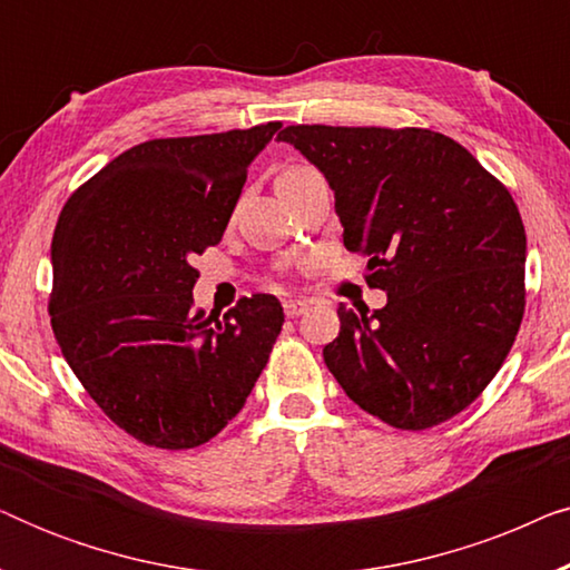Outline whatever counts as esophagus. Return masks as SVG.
Wrapping results in <instances>:
<instances>
[{"instance_id": "esophagus-1", "label": "esophagus", "mask_w": 570, "mask_h": 570, "mask_svg": "<svg viewBox=\"0 0 570 570\" xmlns=\"http://www.w3.org/2000/svg\"><path fill=\"white\" fill-rule=\"evenodd\" d=\"M283 308H285L287 318H298L308 311V303L306 301H285Z\"/></svg>"}]
</instances>
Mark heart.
<instances>
[{
    "label": "heart",
    "instance_id": "heart-1",
    "mask_svg": "<svg viewBox=\"0 0 570 570\" xmlns=\"http://www.w3.org/2000/svg\"><path fill=\"white\" fill-rule=\"evenodd\" d=\"M308 174H314V170L306 168V166H293V168H287L283 176H279V181H285V178H301V176H308Z\"/></svg>",
    "mask_w": 570,
    "mask_h": 570
}]
</instances>
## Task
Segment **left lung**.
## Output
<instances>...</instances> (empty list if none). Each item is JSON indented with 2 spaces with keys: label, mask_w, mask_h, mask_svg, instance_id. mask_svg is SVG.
Here are the masks:
<instances>
[{
  "label": "left lung",
  "mask_w": 570,
  "mask_h": 570,
  "mask_svg": "<svg viewBox=\"0 0 570 570\" xmlns=\"http://www.w3.org/2000/svg\"><path fill=\"white\" fill-rule=\"evenodd\" d=\"M322 170L347 252L386 306L340 303L324 363L357 407L425 431L478 400L524 316L527 233L517 202L462 145L431 129L279 131Z\"/></svg>",
  "instance_id": "obj_1"
}]
</instances>
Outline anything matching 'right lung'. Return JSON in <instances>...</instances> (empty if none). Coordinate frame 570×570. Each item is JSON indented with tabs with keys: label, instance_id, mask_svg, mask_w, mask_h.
<instances>
[{
	"label": "right lung",
	"instance_id": "obj_1",
	"mask_svg": "<svg viewBox=\"0 0 570 570\" xmlns=\"http://www.w3.org/2000/svg\"><path fill=\"white\" fill-rule=\"evenodd\" d=\"M279 121L150 139L88 178L51 240V330L69 368L121 431L158 449L215 439L269 361L283 306L194 308V256L220 244L252 160Z\"/></svg>",
	"mask_w": 570,
	"mask_h": 570
}]
</instances>
